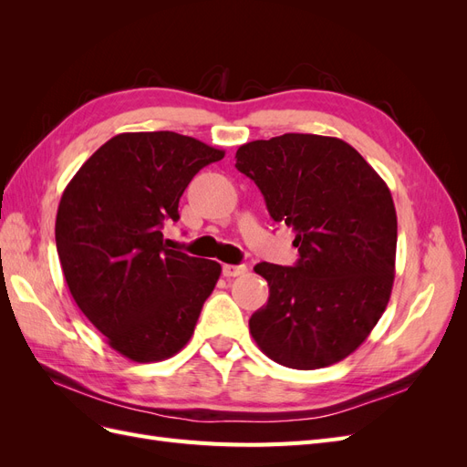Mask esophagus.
Listing matches in <instances>:
<instances>
[{"instance_id": "esophagus-1", "label": "esophagus", "mask_w": 467, "mask_h": 467, "mask_svg": "<svg viewBox=\"0 0 467 467\" xmlns=\"http://www.w3.org/2000/svg\"><path fill=\"white\" fill-rule=\"evenodd\" d=\"M222 273H223V276H228V278L242 276V275L247 273V266L245 265H223Z\"/></svg>"}]
</instances>
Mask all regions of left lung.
<instances>
[{"label": "left lung", "mask_w": 467, "mask_h": 467, "mask_svg": "<svg viewBox=\"0 0 467 467\" xmlns=\"http://www.w3.org/2000/svg\"><path fill=\"white\" fill-rule=\"evenodd\" d=\"M237 171L268 214L294 230V266L259 263L268 302L249 319L265 355L316 370L355 352L386 312L395 276L398 216L391 192L347 142L282 134L239 146Z\"/></svg>", "instance_id": "8db88e82"}]
</instances>
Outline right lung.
<instances>
[{
  "mask_svg": "<svg viewBox=\"0 0 467 467\" xmlns=\"http://www.w3.org/2000/svg\"><path fill=\"white\" fill-rule=\"evenodd\" d=\"M223 150L177 132L110 138L67 182L56 249L78 307L134 362H160L189 343L222 266L163 244L191 179Z\"/></svg>",
  "mask_w": 467,
  "mask_h": 467,
  "instance_id": "right-lung-1",
  "label": "right lung"
}]
</instances>
